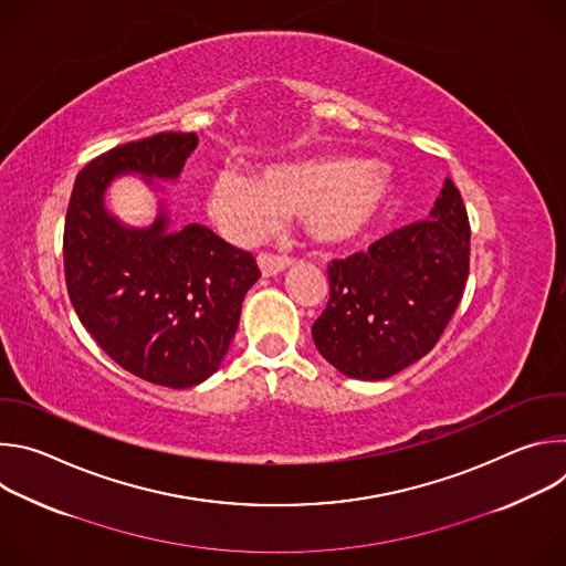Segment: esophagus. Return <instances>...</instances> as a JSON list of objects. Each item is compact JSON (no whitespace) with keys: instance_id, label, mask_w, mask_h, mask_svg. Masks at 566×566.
<instances>
[{"instance_id":"1","label":"esophagus","mask_w":566,"mask_h":566,"mask_svg":"<svg viewBox=\"0 0 566 566\" xmlns=\"http://www.w3.org/2000/svg\"><path fill=\"white\" fill-rule=\"evenodd\" d=\"M258 264L264 277H273L277 273H282L286 266H291L293 262L289 258H280V255H271V253H260L258 255Z\"/></svg>"}]
</instances>
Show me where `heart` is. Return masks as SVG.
<instances>
[{"label": "heart", "mask_w": 566, "mask_h": 566, "mask_svg": "<svg viewBox=\"0 0 566 566\" xmlns=\"http://www.w3.org/2000/svg\"><path fill=\"white\" fill-rule=\"evenodd\" d=\"M391 188L385 166L347 156L275 164L258 177L223 168L210 184L208 212L232 239L253 241L297 210L317 244L347 247L374 228Z\"/></svg>", "instance_id": "heart-1"}]
</instances>
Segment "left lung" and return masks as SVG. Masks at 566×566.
I'll list each match as a JSON object with an SVG mask.
<instances>
[{"label":"left lung","mask_w":566,"mask_h":566,"mask_svg":"<svg viewBox=\"0 0 566 566\" xmlns=\"http://www.w3.org/2000/svg\"><path fill=\"white\" fill-rule=\"evenodd\" d=\"M468 269V214L446 179L428 219L329 266V302L311 327L317 352L360 380H382L410 367L448 327Z\"/></svg>","instance_id":"8db88e82"}]
</instances>
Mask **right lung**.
<instances>
[{
  "instance_id": "add662e5",
  "label": "right lung",
  "mask_w": 566,
  "mask_h": 566,
  "mask_svg": "<svg viewBox=\"0 0 566 566\" xmlns=\"http://www.w3.org/2000/svg\"><path fill=\"white\" fill-rule=\"evenodd\" d=\"M195 147L197 134L164 132L101 154L80 170L64 221L66 291L83 327L123 369L172 389L219 369L260 269L206 226L170 228L164 197L136 228L105 195L125 175L158 192L154 181H177Z\"/></svg>"
}]
</instances>
